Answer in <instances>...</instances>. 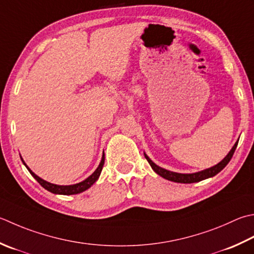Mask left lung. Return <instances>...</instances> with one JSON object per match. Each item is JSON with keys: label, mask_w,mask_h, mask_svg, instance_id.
I'll list each match as a JSON object with an SVG mask.
<instances>
[{"label": "left lung", "mask_w": 254, "mask_h": 254, "mask_svg": "<svg viewBox=\"0 0 254 254\" xmlns=\"http://www.w3.org/2000/svg\"><path fill=\"white\" fill-rule=\"evenodd\" d=\"M238 145V141L236 142L235 145L230 150V152L228 153V155L223 158V160L218 163L217 165L212 166L210 168H207V170H203L201 172H197V173H192V174H181V173H175V172H171V171H167L165 168H162L160 166H157L155 163L152 162V160L150 157H148L145 153H144V156L147 160V162L150 163L151 167L153 168V171L155 172L158 175L162 176L163 178H165L167 181H171V182H175V183H183V184H191V183H197V182H200L206 180V178H209L217 175L218 173L221 172L223 168L227 166V164L230 162L231 157L233 155V153H235L236 148Z\"/></svg>", "instance_id": "1"}]
</instances>
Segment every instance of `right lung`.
<instances>
[{
    "instance_id": "right-lung-1",
    "label": "right lung",
    "mask_w": 254,
    "mask_h": 254,
    "mask_svg": "<svg viewBox=\"0 0 254 254\" xmlns=\"http://www.w3.org/2000/svg\"><path fill=\"white\" fill-rule=\"evenodd\" d=\"M22 162L25 166H26V168L28 170V172L32 174V176L41 185L45 188V190H47L48 191H51L53 193H58V195H76V193H80L84 190H87L88 188H90L94 183H96L98 181L99 176H100L101 174V171H102V167H103V164H104V153L102 155V158H101V162L100 164H99V166L96 171H94L90 176H89L88 178H86V180L78 183V184H74V185H68V186H64V185H55V184H52V183H48L46 181L42 180L41 177H38L36 174H34L31 168H29L26 164H25V162L23 161L22 158Z\"/></svg>"
}]
</instances>
